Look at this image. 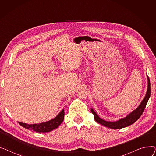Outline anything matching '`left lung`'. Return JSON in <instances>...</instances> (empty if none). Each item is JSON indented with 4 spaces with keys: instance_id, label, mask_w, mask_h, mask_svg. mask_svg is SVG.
<instances>
[{
    "instance_id": "8db88e82",
    "label": "left lung",
    "mask_w": 156,
    "mask_h": 156,
    "mask_svg": "<svg viewBox=\"0 0 156 156\" xmlns=\"http://www.w3.org/2000/svg\"><path fill=\"white\" fill-rule=\"evenodd\" d=\"M147 80H148V88H147V93L145 94V97L144 98L142 102L140 105H139L138 107L135 110L129 113L126 117L124 118L120 119L117 121L110 122V121H106L101 119V118H99L96 114V112L92 109H91V111L94 114L95 121L99 122V124L104 126L108 127L112 129H121L122 128H125L133 124L134 122L136 121L142 116V114L145 108V106L147 102H148V101L151 96V83H150V80L148 76H147Z\"/></svg>"
}]
</instances>
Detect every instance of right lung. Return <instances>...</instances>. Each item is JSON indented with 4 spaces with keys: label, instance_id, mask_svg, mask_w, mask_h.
<instances>
[{
    "label": "right lung",
    "instance_id": "1",
    "mask_svg": "<svg viewBox=\"0 0 156 156\" xmlns=\"http://www.w3.org/2000/svg\"><path fill=\"white\" fill-rule=\"evenodd\" d=\"M64 116V109H62L55 118L47 122H42V123L29 125L23 123V122H18L21 126L25 128L26 129L35 131V132L38 133H45L51 132L53 129L58 127L61 124V122L63 121Z\"/></svg>",
    "mask_w": 156,
    "mask_h": 156
}]
</instances>
